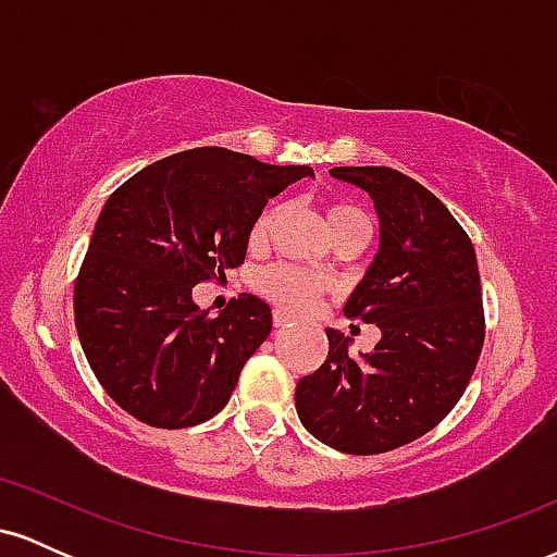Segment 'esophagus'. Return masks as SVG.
Returning a JSON list of instances; mask_svg holds the SVG:
<instances>
[{"instance_id": "obj_1", "label": "esophagus", "mask_w": 557, "mask_h": 557, "mask_svg": "<svg viewBox=\"0 0 557 557\" xmlns=\"http://www.w3.org/2000/svg\"><path fill=\"white\" fill-rule=\"evenodd\" d=\"M272 322H274V327H277V330H283V327H287V324H290V322H293V319H290V317H287V314H285V311H274Z\"/></svg>"}]
</instances>
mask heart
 Wrapping results in <instances>:
<instances>
[{"label":"heart","mask_w":557,"mask_h":557,"mask_svg":"<svg viewBox=\"0 0 557 557\" xmlns=\"http://www.w3.org/2000/svg\"><path fill=\"white\" fill-rule=\"evenodd\" d=\"M277 216H280V207L267 209V212L257 220V225H253L251 238L264 240L267 235L272 233ZM356 222L369 225L367 216H363V212H359L356 207H348V203H332V207L327 209L330 230L356 225ZM257 287L272 300V304H277L280 309L293 311V314H304V311L314 309L317 298L322 296V290H324V280L314 272L300 270V267L274 264V267H267V270L259 272Z\"/></svg>","instance_id":"obj_1"}]
</instances>
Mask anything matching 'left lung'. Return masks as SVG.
<instances>
[{"label": "left lung", "mask_w": 557, "mask_h": 557, "mask_svg": "<svg viewBox=\"0 0 557 557\" xmlns=\"http://www.w3.org/2000/svg\"><path fill=\"white\" fill-rule=\"evenodd\" d=\"M372 198L380 246L345 314L380 327L372 354L327 330V361L296 385L300 424L354 456L395 450L437 426L474 374L484 343L476 253L424 185L389 168H332Z\"/></svg>", "instance_id": "left-lung-1"}]
</instances>
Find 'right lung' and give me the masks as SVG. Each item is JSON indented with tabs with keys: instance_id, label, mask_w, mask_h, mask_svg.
<instances>
[{
	"instance_id": "right-lung-1",
	"label": "right lung",
	"mask_w": 557,
	"mask_h": 557,
	"mask_svg": "<svg viewBox=\"0 0 557 557\" xmlns=\"http://www.w3.org/2000/svg\"><path fill=\"white\" fill-rule=\"evenodd\" d=\"M311 175L203 146L159 159L107 198L75 283V327L101 387L131 417L183 430L225 408L272 309L240 293L214 317L194 287L243 264L267 198Z\"/></svg>"
}]
</instances>
